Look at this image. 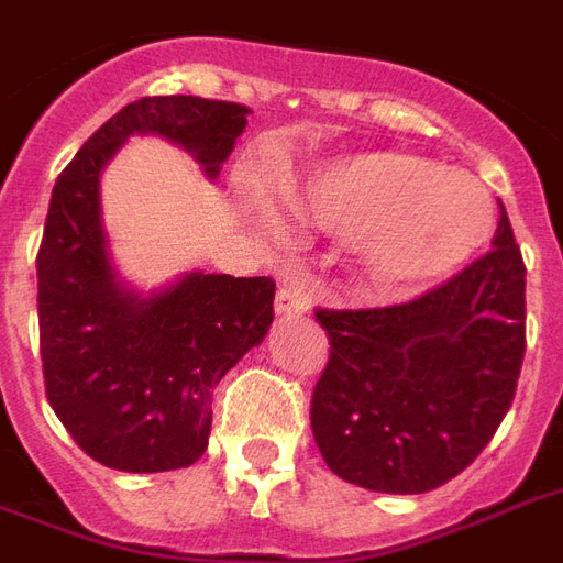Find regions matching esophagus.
<instances>
[{
	"mask_svg": "<svg viewBox=\"0 0 563 563\" xmlns=\"http://www.w3.org/2000/svg\"><path fill=\"white\" fill-rule=\"evenodd\" d=\"M274 310L277 316H301L310 310V298L301 286H280L277 298H274Z\"/></svg>",
	"mask_w": 563,
	"mask_h": 563,
	"instance_id": "1",
	"label": "esophagus"
}]
</instances>
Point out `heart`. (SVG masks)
<instances>
[{"label":"heart","instance_id":"heart-1","mask_svg":"<svg viewBox=\"0 0 563 563\" xmlns=\"http://www.w3.org/2000/svg\"><path fill=\"white\" fill-rule=\"evenodd\" d=\"M289 197L303 218L361 239L369 271L390 286L451 274L489 241L495 223L481 178L402 152L328 164Z\"/></svg>","mask_w":563,"mask_h":563}]
</instances>
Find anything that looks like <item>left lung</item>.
Returning a JSON list of instances; mask_svg holds the SVG:
<instances>
[{
    "label": "left lung",
    "instance_id": "8db88e82",
    "mask_svg": "<svg viewBox=\"0 0 563 563\" xmlns=\"http://www.w3.org/2000/svg\"><path fill=\"white\" fill-rule=\"evenodd\" d=\"M331 355L310 402L328 468L418 495L489 444L526 357V265L501 206L493 250L415 301L316 310Z\"/></svg>",
    "mask_w": 563,
    "mask_h": 563
}]
</instances>
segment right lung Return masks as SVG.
<instances>
[{
  "label": "right lung",
  "mask_w": 563,
  "mask_h": 563,
  "mask_svg": "<svg viewBox=\"0 0 563 563\" xmlns=\"http://www.w3.org/2000/svg\"><path fill=\"white\" fill-rule=\"evenodd\" d=\"M247 107L194 95L128 103L56 178L37 250L44 385L70 439L107 468H187L206 453L214 387L274 319L271 277L190 271L161 292L128 289L101 220V173L136 133L181 145L218 178Z\"/></svg>",
  "instance_id": "obj_1"
}]
</instances>
